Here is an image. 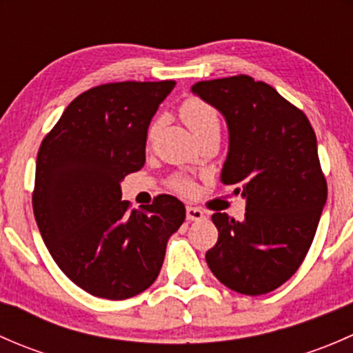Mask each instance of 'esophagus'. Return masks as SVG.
I'll return each instance as SVG.
<instances>
[{
  "label": "esophagus",
  "mask_w": 353,
  "mask_h": 353,
  "mask_svg": "<svg viewBox=\"0 0 353 353\" xmlns=\"http://www.w3.org/2000/svg\"><path fill=\"white\" fill-rule=\"evenodd\" d=\"M186 219L190 220V222H199V220L205 219V213H203L199 208H196V206H188Z\"/></svg>",
  "instance_id": "obj_1"
}]
</instances>
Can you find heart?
Here are the masks:
<instances>
[{"label":"heart","mask_w":353,"mask_h":353,"mask_svg":"<svg viewBox=\"0 0 353 353\" xmlns=\"http://www.w3.org/2000/svg\"><path fill=\"white\" fill-rule=\"evenodd\" d=\"M181 117H183L184 123L190 126V130L193 131L194 137H201L205 131L213 130V128H220V119L216 110L208 104V102L201 101V99H188L183 102L179 109ZM157 131V124L150 128L148 131V138H154ZM172 188L174 190L181 191V193H190L193 190V184L186 177H174L172 179Z\"/></svg>","instance_id":"obj_1"}]
</instances>
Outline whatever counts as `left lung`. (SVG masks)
I'll use <instances>...</instances> for the list:
<instances>
[{"label":"left lung","mask_w":353,"mask_h":353,"mask_svg":"<svg viewBox=\"0 0 353 353\" xmlns=\"http://www.w3.org/2000/svg\"><path fill=\"white\" fill-rule=\"evenodd\" d=\"M191 92L225 117L220 179L245 199L243 222L212 215L219 241L206 263L230 290L268 294L304 261L328 196L314 130L302 110L248 74L198 81Z\"/></svg>","instance_id":"obj_1"}]
</instances>
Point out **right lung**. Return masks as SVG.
I'll list each match as a JSON object with an SVG mask.
<instances>
[{"label":"right lung","instance_id":"1","mask_svg":"<svg viewBox=\"0 0 353 353\" xmlns=\"http://www.w3.org/2000/svg\"><path fill=\"white\" fill-rule=\"evenodd\" d=\"M176 81H121L90 88L42 140L32 194L35 222L68 279L95 297L147 290L186 208L170 194L131 210L121 181L145 163L152 117Z\"/></svg>","mask_w":353,"mask_h":353}]
</instances>
